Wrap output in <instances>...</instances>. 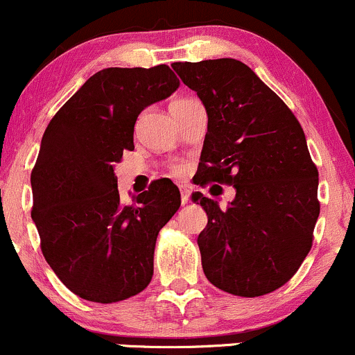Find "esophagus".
I'll use <instances>...</instances> for the list:
<instances>
[{
    "mask_svg": "<svg viewBox=\"0 0 355 355\" xmlns=\"http://www.w3.org/2000/svg\"><path fill=\"white\" fill-rule=\"evenodd\" d=\"M180 197H182V204H187L190 200V190L187 187H180Z\"/></svg>",
    "mask_w": 355,
    "mask_h": 355,
    "instance_id": "obj_1",
    "label": "esophagus"
}]
</instances>
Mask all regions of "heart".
<instances>
[{
	"instance_id": "heart-1",
	"label": "heart",
	"mask_w": 355,
	"mask_h": 355,
	"mask_svg": "<svg viewBox=\"0 0 355 355\" xmlns=\"http://www.w3.org/2000/svg\"><path fill=\"white\" fill-rule=\"evenodd\" d=\"M177 101H182V99H177ZM173 103H175V101H173ZM173 171H175V173H177V175H180V173H182V166H175Z\"/></svg>"
}]
</instances>
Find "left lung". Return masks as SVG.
<instances>
[{
  "mask_svg": "<svg viewBox=\"0 0 355 355\" xmlns=\"http://www.w3.org/2000/svg\"><path fill=\"white\" fill-rule=\"evenodd\" d=\"M171 67L207 111L197 185L236 189L225 210L200 192L192 196L207 214L197 239L205 276L237 297L271 293L302 266L320 214L305 133L290 107L236 58Z\"/></svg>",
  "mask_w": 355,
  "mask_h": 355,
  "instance_id": "obj_1",
  "label": "left lung"
}]
</instances>
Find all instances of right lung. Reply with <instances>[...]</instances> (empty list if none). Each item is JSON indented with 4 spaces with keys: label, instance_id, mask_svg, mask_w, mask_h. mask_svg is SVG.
<instances>
[{
    "label": "right lung",
    "instance_id": "right-lung-1",
    "mask_svg": "<svg viewBox=\"0 0 355 355\" xmlns=\"http://www.w3.org/2000/svg\"><path fill=\"white\" fill-rule=\"evenodd\" d=\"M178 85L168 65L103 69L46 126L32 170V219L46 263L77 297L114 303L150 285L158 232L180 192L157 182L124 204L114 165L135 150L139 112Z\"/></svg>",
    "mask_w": 355,
    "mask_h": 355
}]
</instances>
